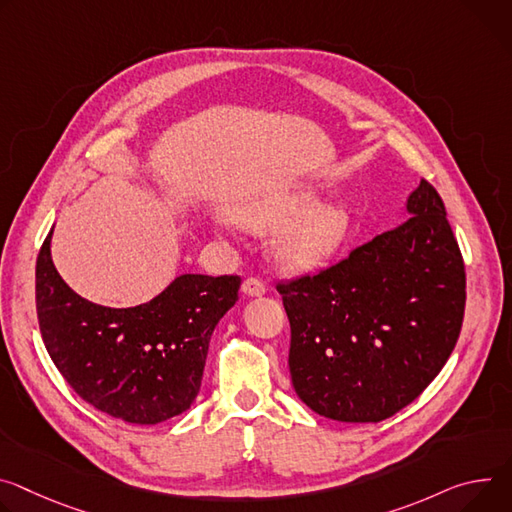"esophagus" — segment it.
<instances>
[{"label":"esophagus","mask_w":512,"mask_h":512,"mask_svg":"<svg viewBox=\"0 0 512 512\" xmlns=\"http://www.w3.org/2000/svg\"><path fill=\"white\" fill-rule=\"evenodd\" d=\"M243 292L247 296H263L267 292V286H265V282L261 280V277L251 275V277H247V280L243 282Z\"/></svg>","instance_id":"obj_1"}]
</instances>
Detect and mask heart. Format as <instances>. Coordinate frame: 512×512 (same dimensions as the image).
<instances>
[{
	"label": "heart",
	"mask_w": 512,
	"mask_h": 512,
	"mask_svg": "<svg viewBox=\"0 0 512 512\" xmlns=\"http://www.w3.org/2000/svg\"><path fill=\"white\" fill-rule=\"evenodd\" d=\"M314 206V198L308 194L294 196L280 206L271 208H245L235 214V220L251 228H269L300 218L290 226L280 243L277 257L292 269H314L327 261L347 239L351 230V216L343 206ZM311 212L308 213L307 210Z\"/></svg>",
	"instance_id": "heart-1"
}]
</instances>
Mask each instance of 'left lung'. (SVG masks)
Returning a JSON list of instances; mask_svg holds the SVG:
<instances>
[{
	"label": "left lung",
	"mask_w": 512,
	"mask_h": 512,
	"mask_svg": "<svg viewBox=\"0 0 512 512\" xmlns=\"http://www.w3.org/2000/svg\"><path fill=\"white\" fill-rule=\"evenodd\" d=\"M402 226L341 261L277 282L300 400L343 423H380L437 378L461 331L466 265L427 179Z\"/></svg>",
	"instance_id": "obj_1"
}]
</instances>
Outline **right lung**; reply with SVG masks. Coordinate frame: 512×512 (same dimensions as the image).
Here are the masks:
<instances>
[{
    "label": "right lung",
    "instance_id": "1",
    "mask_svg": "<svg viewBox=\"0 0 512 512\" xmlns=\"http://www.w3.org/2000/svg\"><path fill=\"white\" fill-rule=\"evenodd\" d=\"M51 235L36 259V314L67 384L87 404L134 425L188 410L200 392L212 331L239 300L241 275L185 273L147 304L108 308L63 282Z\"/></svg>",
    "mask_w": 512,
    "mask_h": 512
}]
</instances>
